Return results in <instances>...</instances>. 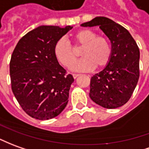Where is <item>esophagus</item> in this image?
Masks as SVG:
<instances>
[{
    "mask_svg": "<svg viewBox=\"0 0 149 149\" xmlns=\"http://www.w3.org/2000/svg\"><path fill=\"white\" fill-rule=\"evenodd\" d=\"M79 76H80V74H77V73H73V74H72V77H73V78H74V79H76L77 77H78Z\"/></svg>",
    "mask_w": 149,
    "mask_h": 149,
    "instance_id": "34e87169",
    "label": "esophagus"
}]
</instances>
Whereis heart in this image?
<instances>
[{"mask_svg": "<svg viewBox=\"0 0 149 149\" xmlns=\"http://www.w3.org/2000/svg\"><path fill=\"white\" fill-rule=\"evenodd\" d=\"M73 47L64 38H60L54 47V54L57 60L63 66L69 68L76 59L75 49H81L83 58L73 63L72 69L74 71H89L96 66L103 68L111 60V46L108 38L97 36L96 32L89 29H83L71 35Z\"/></svg>", "mask_w": 149, "mask_h": 149, "instance_id": "1", "label": "heart"}]
</instances>
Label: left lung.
<instances>
[{"label":"left lung","mask_w":149,"mask_h":149,"mask_svg":"<svg viewBox=\"0 0 149 149\" xmlns=\"http://www.w3.org/2000/svg\"><path fill=\"white\" fill-rule=\"evenodd\" d=\"M111 40V57L102 71L90 80V98L107 109L127 103L140 77V50L128 31L105 17H97L81 26H97Z\"/></svg>","instance_id":"1"}]
</instances>
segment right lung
Listing matches in <instances>:
<instances>
[{"mask_svg":"<svg viewBox=\"0 0 149 149\" xmlns=\"http://www.w3.org/2000/svg\"><path fill=\"white\" fill-rule=\"evenodd\" d=\"M72 29L40 26L24 35L13 50L9 63L12 91L32 118L51 119L67 106L74 79L60 65L54 47Z\"/></svg>","mask_w":149,"mask_h":149,"instance_id":"right-lung-1","label":"right lung"}]
</instances>
